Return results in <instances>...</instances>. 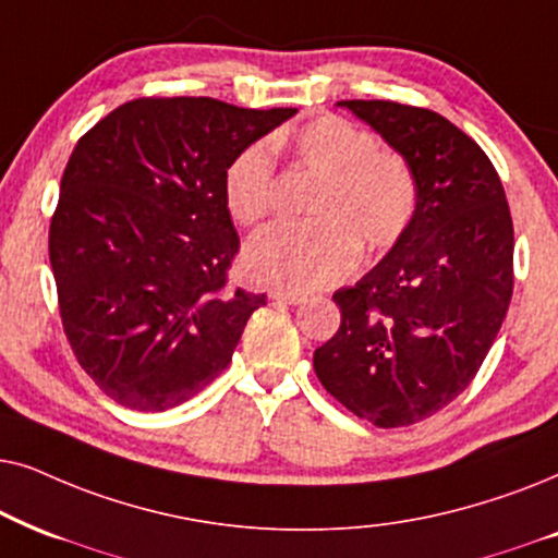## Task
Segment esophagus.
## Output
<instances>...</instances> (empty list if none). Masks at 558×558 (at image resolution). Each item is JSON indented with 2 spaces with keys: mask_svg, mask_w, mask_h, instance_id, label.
I'll return each mask as SVG.
<instances>
[{
  "mask_svg": "<svg viewBox=\"0 0 558 558\" xmlns=\"http://www.w3.org/2000/svg\"><path fill=\"white\" fill-rule=\"evenodd\" d=\"M270 299L280 301V303H288V306H295V303L306 301V295L299 293V291H288V288H275V291H270Z\"/></svg>",
  "mask_w": 558,
  "mask_h": 558,
  "instance_id": "esophagus-1",
  "label": "esophagus"
}]
</instances>
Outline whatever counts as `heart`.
Wrapping results in <instances>:
<instances>
[{"label": "heart", "mask_w": 558, "mask_h": 558, "mask_svg": "<svg viewBox=\"0 0 558 558\" xmlns=\"http://www.w3.org/2000/svg\"><path fill=\"white\" fill-rule=\"evenodd\" d=\"M301 166L318 173L308 221L257 232L244 247V270L257 283L324 288L352 272L356 244L388 250L415 209V181L400 155L377 147L367 130L341 117H318L288 135ZM275 153L257 140L225 170V202L240 225H257L272 209Z\"/></svg>", "instance_id": "b5f03b06"}]
</instances>
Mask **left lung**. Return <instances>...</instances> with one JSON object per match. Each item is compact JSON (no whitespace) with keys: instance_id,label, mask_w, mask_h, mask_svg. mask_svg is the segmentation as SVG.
<instances>
[{"instance_id":"obj_1","label":"left lung","mask_w":558,"mask_h":558,"mask_svg":"<svg viewBox=\"0 0 558 558\" xmlns=\"http://www.w3.org/2000/svg\"><path fill=\"white\" fill-rule=\"evenodd\" d=\"M411 168L415 209L380 263L333 303L318 380L380 428L449 405L493 347L512 295V219L500 175L447 117L396 101H337Z\"/></svg>"}]
</instances>
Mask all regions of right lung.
Wrapping results in <instances>:
<instances>
[{"mask_svg": "<svg viewBox=\"0 0 558 558\" xmlns=\"http://www.w3.org/2000/svg\"><path fill=\"white\" fill-rule=\"evenodd\" d=\"M295 109L135 99L73 147L50 267L73 354L132 411L185 403L225 373L265 295L227 286L240 250L225 170Z\"/></svg>", "mask_w": 558, "mask_h": 558, "instance_id": "right-lung-1", "label": "right lung"}]
</instances>
